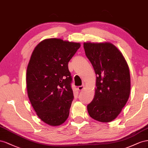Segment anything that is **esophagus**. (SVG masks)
<instances>
[{"mask_svg": "<svg viewBox=\"0 0 148 148\" xmlns=\"http://www.w3.org/2000/svg\"><path fill=\"white\" fill-rule=\"evenodd\" d=\"M84 88V86H79L78 87H77V89H78V90H79V91H81V90H82Z\"/></svg>", "mask_w": 148, "mask_h": 148, "instance_id": "34e87169", "label": "esophagus"}]
</instances>
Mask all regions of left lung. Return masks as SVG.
Masks as SVG:
<instances>
[{
	"instance_id": "left-lung-1",
	"label": "left lung",
	"mask_w": 148,
	"mask_h": 148,
	"mask_svg": "<svg viewBox=\"0 0 148 148\" xmlns=\"http://www.w3.org/2000/svg\"><path fill=\"white\" fill-rule=\"evenodd\" d=\"M86 55L96 74L94 98L87 105L91 118L112 121L121 112L130 94V70L125 58L110 43H84Z\"/></svg>"
}]
</instances>
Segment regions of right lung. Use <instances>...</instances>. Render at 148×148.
<instances>
[{
    "label": "right lung",
    "instance_id": "add662e5",
    "mask_svg": "<svg viewBox=\"0 0 148 148\" xmlns=\"http://www.w3.org/2000/svg\"><path fill=\"white\" fill-rule=\"evenodd\" d=\"M81 46L61 39H46L33 50L27 70L29 101L37 115L46 124H62L74 99L68 62Z\"/></svg>",
    "mask_w": 148,
    "mask_h": 148
}]
</instances>
